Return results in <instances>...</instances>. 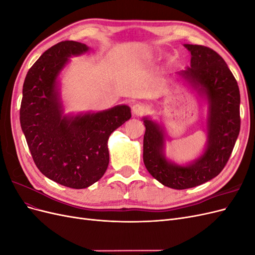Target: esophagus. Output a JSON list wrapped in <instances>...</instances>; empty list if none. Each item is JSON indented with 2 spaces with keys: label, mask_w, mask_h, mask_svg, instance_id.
<instances>
[{
  "label": "esophagus",
  "mask_w": 255,
  "mask_h": 255,
  "mask_svg": "<svg viewBox=\"0 0 255 255\" xmlns=\"http://www.w3.org/2000/svg\"><path fill=\"white\" fill-rule=\"evenodd\" d=\"M145 106L141 103H136L132 106V112L135 116H142L145 113Z\"/></svg>",
  "instance_id": "obj_1"
}]
</instances>
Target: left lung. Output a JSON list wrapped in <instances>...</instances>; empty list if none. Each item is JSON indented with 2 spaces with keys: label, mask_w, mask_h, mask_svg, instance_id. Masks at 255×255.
Wrapping results in <instances>:
<instances>
[{
  "label": "left lung",
  "mask_w": 255,
  "mask_h": 255,
  "mask_svg": "<svg viewBox=\"0 0 255 255\" xmlns=\"http://www.w3.org/2000/svg\"><path fill=\"white\" fill-rule=\"evenodd\" d=\"M190 52V66L181 78L207 104L206 144L201 155L186 165L166 156L165 128L143 117V163L149 173L173 189L196 187L217 176L230 158L241 129V95L237 82L217 52L198 44H184Z\"/></svg>",
  "instance_id": "left-lung-1"
}]
</instances>
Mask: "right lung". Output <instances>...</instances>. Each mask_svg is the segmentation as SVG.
Wrapping results in <instances>:
<instances>
[{
	"mask_svg": "<svg viewBox=\"0 0 255 255\" xmlns=\"http://www.w3.org/2000/svg\"><path fill=\"white\" fill-rule=\"evenodd\" d=\"M89 51L78 41H61L45 51L23 84L20 123L40 172L64 186L82 189L99 181L110 163L107 141L130 118L128 105L78 115L64 114L59 74Z\"/></svg>",
	"mask_w": 255,
	"mask_h": 255,
	"instance_id": "add662e5",
	"label": "right lung"
}]
</instances>
